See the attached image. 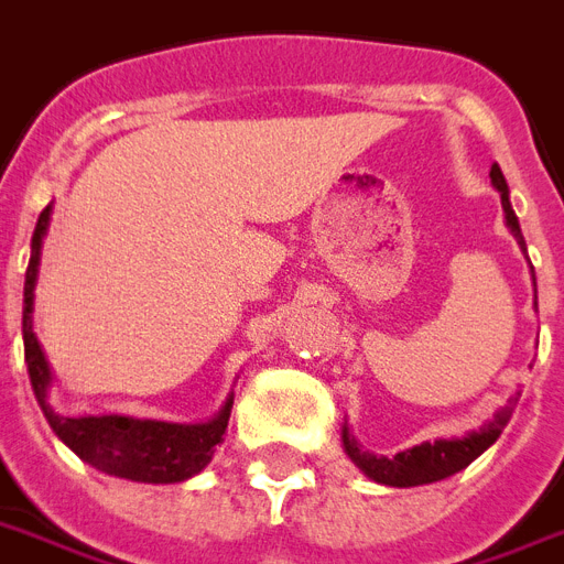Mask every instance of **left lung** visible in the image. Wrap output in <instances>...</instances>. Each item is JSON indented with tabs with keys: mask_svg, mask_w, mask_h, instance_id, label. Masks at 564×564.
<instances>
[{
	"mask_svg": "<svg viewBox=\"0 0 564 564\" xmlns=\"http://www.w3.org/2000/svg\"><path fill=\"white\" fill-rule=\"evenodd\" d=\"M489 178H492V185L498 187V194H501V208H505V217H507V226H510L512 237L519 240L521 251L528 254V246H524V237H521V226H519V217H516V210L510 205V191H507V182H505V173L498 164H492V171H489ZM533 272V267H530ZM533 283H535V274H533ZM516 402L519 400H510L505 409L498 411L492 420H489L480 432L466 434L460 441H434V443H420L414 448H405L400 455L393 457H377L365 452V448L356 443V437H350V432H341V441H345L347 455L359 466L361 473L373 478L377 484H388V487H423V484H434V480H443L448 475L460 473L466 466L473 464L475 457L484 455L492 443L501 437L505 432V425L510 423L512 409H516Z\"/></svg>",
	"mask_w": 564,
	"mask_h": 564,
	"instance_id": "obj_1",
	"label": "left lung"
}]
</instances>
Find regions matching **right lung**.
I'll return each mask as SVG.
<instances>
[{
	"instance_id": "1",
	"label": "right lung",
	"mask_w": 564,
	"mask_h": 564,
	"mask_svg": "<svg viewBox=\"0 0 564 564\" xmlns=\"http://www.w3.org/2000/svg\"><path fill=\"white\" fill-rule=\"evenodd\" d=\"M52 217V205H45L36 219L31 237V260L25 269V297H22V341H25V365H29L31 388L43 409L45 420L59 441L66 443L80 460L91 464L107 475H118L141 484H178L191 475L203 473L214 457V446L226 434L228 416L235 397H228L223 411L203 425L162 423V420H132V416H59L54 414L45 391L52 382L45 356L36 345L31 329V306H34L36 267H40V246Z\"/></svg>"
}]
</instances>
